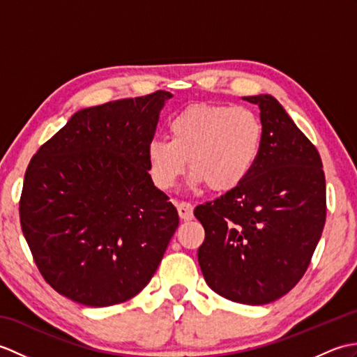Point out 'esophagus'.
I'll return each mask as SVG.
<instances>
[{"label":"esophagus","instance_id":"esophagus-1","mask_svg":"<svg viewBox=\"0 0 357 357\" xmlns=\"http://www.w3.org/2000/svg\"><path fill=\"white\" fill-rule=\"evenodd\" d=\"M178 213L183 221H190L193 219V206L188 202H179L178 204Z\"/></svg>","mask_w":357,"mask_h":357}]
</instances>
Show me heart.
Masks as SVG:
<instances>
[{
    "label": "heart",
    "instance_id": "obj_1",
    "mask_svg": "<svg viewBox=\"0 0 357 357\" xmlns=\"http://www.w3.org/2000/svg\"><path fill=\"white\" fill-rule=\"evenodd\" d=\"M170 139L153 138L147 161L153 183L170 190L190 165V185L211 192L241 185L259 161L264 146L261 116L244 105H187L169 123Z\"/></svg>",
    "mask_w": 357,
    "mask_h": 357
}]
</instances>
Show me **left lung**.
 Listing matches in <instances>:
<instances>
[{
    "label": "left lung",
    "instance_id": "obj_1",
    "mask_svg": "<svg viewBox=\"0 0 357 357\" xmlns=\"http://www.w3.org/2000/svg\"><path fill=\"white\" fill-rule=\"evenodd\" d=\"M264 124V146L250 176L195 216L206 230L198 250L204 279L222 298L264 305L299 282L325 225L321 156L276 98L245 96Z\"/></svg>",
    "mask_w": 357,
    "mask_h": 357
}]
</instances>
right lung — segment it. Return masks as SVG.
<instances>
[{
	"mask_svg": "<svg viewBox=\"0 0 357 357\" xmlns=\"http://www.w3.org/2000/svg\"><path fill=\"white\" fill-rule=\"evenodd\" d=\"M173 95L82 109L30 159L20 221L53 290L87 307L132 299L155 275L179 224L149 174L147 146Z\"/></svg>",
	"mask_w": 357,
	"mask_h": 357,
	"instance_id": "1",
	"label": "right lung"
}]
</instances>
